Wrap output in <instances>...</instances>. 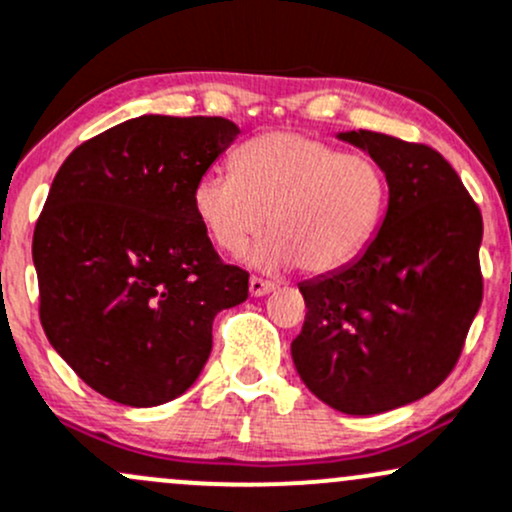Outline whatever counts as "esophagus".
<instances>
[{"mask_svg":"<svg viewBox=\"0 0 512 512\" xmlns=\"http://www.w3.org/2000/svg\"><path fill=\"white\" fill-rule=\"evenodd\" d=\"M274 289H277V284L265 282V279H260V277L250 279V294L252 296H267V294H272Z\"/></svg>","mask_w":512,"mask_h":512,"instance_id":"esophagus-1","label":"esophagus"}]
</instances>
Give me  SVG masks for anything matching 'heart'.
Instances as JSON below:
<instances>
[{
	"label": "heart",
	"instance_id": "heart-1",
	"mask_svg": "<svg viewBox=\"0 0 512 512\" xmlns=\"http://www.w3.org/2000/svg\"><path fill=\"white\" fill-rule=\"evenodd\" d=\"M386 174L367 155L342 153L296 131H274L245 145L235 170L211 167L196 179L194 209L213 243L240 250L265 226L272 233L247 252L260 269L301 265L325 274L350 265L374 238L386 209Z\"/></svg>",
	"mask_w": 512,
	"mask_h": 512
}]
</instances>
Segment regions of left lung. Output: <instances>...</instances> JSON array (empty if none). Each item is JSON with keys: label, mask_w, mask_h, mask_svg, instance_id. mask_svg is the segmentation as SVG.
<instances>
[{"label": "left lung", "mask_w": 512, "mask_h": 512, "mask_svg": "<svg viewBox=\"0 0 512 512\" xmlns=\"http://www.w3.org/2000/svg\"><path fill=\"white\" fill-rule=\"evenodd\" d=\"M338 138L379 162L389 209L357 260L299 284L308 311L291 357L330 408L374 415L428 396L457 364L484 296V221L437 150L374 131Z\"/></svg>", "instance_id": "8db88e82"}]
</instances>
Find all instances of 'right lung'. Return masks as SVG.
I'll list each match as a JSON object with an SVG mask.
<instances>
[{"label":"right lung","instance_id":"obj_1","mask_svg":"<svg viewBox=\"0 0 512 512\" xmlns=\"http://www.w3.org/2000/svg\"><path fill=\"white\" fill-rule=\"evenodd\" d=\"M240 128L221 116H138L67 155L33 230L41 323L87 386L150 408L211 355L218 311L247 299L196 216L194 187Z\"/></svg>","mask_w":512,"mask_h":512}]
</instances>
